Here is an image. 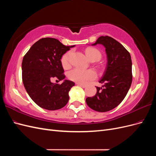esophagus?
I'll use <instances>...</instances> for the list:
<instances>
[{"label": "esophagus", "mask_w": 156, "mask_h": 156, "mask_svg": "<svg viewBox=\"0 0 156 156\" xmlns=\"http://www.w3.org/2000/svg\"><path fill=\"white\" fill-rule=\"evenodd\" d=\"M77 85L81 87H82V88H86V87H87L85 84H79V83H77Z\"/></svg>", "instance_id": "esophagus-1"}]
</instances>
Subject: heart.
I'll return each instance as SVG.
<instances>
[{
    "label": "heart",
    "instance_id": "heart-1",
    "mask_svg": "<svg viewBox=\"0 0 156 156\" xmlns=\"http://www.w3.org/2000/svg\"><path fill=\"white\" fill-rule=\"evenodd\" d=\"M88 58L90 60H99L101 57L100 51L96 48H89L85 51ZM71 51L66 52L61 58V62L63 67L67 68L69 67V57ZM96 73L92 69H84L79 68H74L71 70L68 73V78L72 81L79 84H85L88 81L96 78Z\"/></svg>",
    "mask_w": 156,
    "mask_h": 156
}]
</instances>
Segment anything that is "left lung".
Instances as JSON below:
<instances>
[{
  "instance_id": "left-lung-1",
  "label": "left lung",
  "mask_w": 156,
  "mask_h": 156,
  "mask_svg": "<svg viewBox=\"0 0 156 156\" xmlns=\"http://www.w3.org/2000/svg\"><path fill=\"white\" fill-rule=\"evenodd\" d=\"M102 44L105 48L107 65L99 81L96 95L86 99L87 104L98 112L111 111L123 101L132 83V62L130 54L119 41L112 37L100 36L92 44Z\"/></svg>"
}]
</instances>
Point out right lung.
<instances>
[{"mask_svg":"<svg viewBox=\"0 0 156 156\" xmlns=\"http://www.w3.org/2000/svg\"><path fill=\"white\" fill-rule=\"evenodd\" d=\"M73 46H66L55 38L44 37L28 51L22 62V79L32 100L47 110H58L69 100V91L75 85L69 80L61 84L51 82L65 78L61 58Z\"/></svg>","mask_w":156,"mask_h":156,"instance_id":"add662e5","label":"right lung"}]
</instances>
